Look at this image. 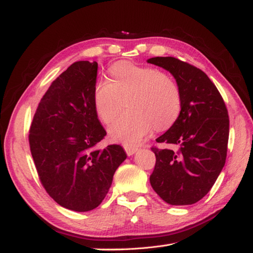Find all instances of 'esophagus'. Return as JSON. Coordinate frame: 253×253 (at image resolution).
Here are the masks:
<instances>
[{
	"label": "esophagus",
	"mask_w": 253,
	"mask_h": 253,
	"mask_svg": "<svg viewBox=\"0 0 253 253\" xmlns=\"http://www.w3.org/2000/svg\"><path fill=\"white\" fill-rule=\"evenodd\" d=\"M124 149H125V151H126L128 157H131V155H133L138 151V148L132 147V146H128V144H125V146H124Z\"/></svg>",
	"instance_id": "34e87169"
}]
</instances>
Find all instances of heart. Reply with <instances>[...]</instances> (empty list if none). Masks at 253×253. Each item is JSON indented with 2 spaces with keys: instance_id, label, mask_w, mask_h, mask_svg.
Returning <instances> with one entry per match:
<instances>
[{
  "instance_id": "1",
  "label": "heart",
  "mask_w": 253,
  "mask_h": 253,
  "mask_svg": "<svg viewBox=\"0 0 253 253\" xmlns=\"http://www.w3.org/2000/svg\"><path fill=\"white\" fill-rule=\"evenodd\" d=\"M111 82L100 79L93 90V103L105 124L116 120L126 100L128 110L110 127L113 140L133 146L155 129H165L178 117L181 95L178 84L168 74L148 66L117 63L110 68Z\"/></svg>"
}]
</instances>
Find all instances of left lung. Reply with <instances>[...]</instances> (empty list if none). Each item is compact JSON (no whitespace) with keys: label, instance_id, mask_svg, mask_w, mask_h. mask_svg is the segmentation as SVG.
Segmentation results:
<instances>
[{"label":"left lung","instance_id":"1","mask_svg":"<svg viewBox=\"0 0 253 253\" xmlns=\"http://www.w3.org/2000/svg\"><path fill=\"white\" fill-rule=\"evenodd\" d=\"M147 62L173 75L181 95L178 117L157 139L176 149H151L157 162L150 184L170 206L193 204L210 191L225 165L229 136L226 105L201 69L170 56Z\"/></svg>","mask_w":253,"mask_h":253}]
</instances>
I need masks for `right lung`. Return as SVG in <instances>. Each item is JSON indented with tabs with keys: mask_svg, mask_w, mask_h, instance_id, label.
<instances>
[{
	"mask_svg": "<svg viewBox=\"0 0 253 253\" xmlns=\"http://www.w3.org/2000/svg\"><path fill=\"white\" fill-rule=\"evenodd\" d=\"M96 75V62L72 64L41 99L29 131L41 184L61 207L76 212L100 206L127 158L118 144L95 149L106 135L93 103Z\"/></svg>",
	"mask_w": 253,
	"mask_h": 253,
	"instance_id": "obj_1",
	"label": "right lung"
}]
</instances>
